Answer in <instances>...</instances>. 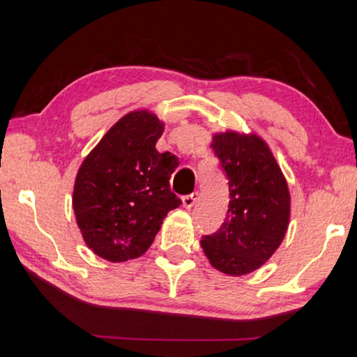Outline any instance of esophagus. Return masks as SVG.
<instances>
[{"label":"esophagus","mask_w":357,"mask_h":357,"mask_svg":"<svg viewBox=\"0 0 357 357\" xmlns=\"http://www.w3.org/2000/svg\"><path fill=\"white\" fill-rule=\"evenodd\" d=\"M197 200H198V192H192L189 195L183 197V204L185 208H192Z\"/></svg>","instance_id":"1"}]
</instances>
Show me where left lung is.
<instances>
[{"label":"left lung","instance_id":"8db88e82","mask_svg":"<svg viewBox=\"0 0 357 357\" xmlns=\"http://www.w3.org/2000/svg\"><path fill=\"white\" fill-rule=\"evenodd\" d=\"M229 189L225 222L202 238L209 263L228 275H244L263 266L279 249L289 222V190L263 138L238 132L213 137Z\"/></svg>","mask_w":357,"mask_h":357}]
</instances>
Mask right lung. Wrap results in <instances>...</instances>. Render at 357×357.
<instances>
[{
    "label": "right lung",
    "mask_w": 357,
    "mask_h": 357,
    "mask_svg": "<svg viewBox=\"0 0 357 357\" xmlns=\"http://www.w3.org/2000/svg\"><path fill=\"white\" fill-rule=\"evenodd\" d=\"M164 123L148 110L121 118L78 168L72 208L84 243L112 263L142 257L181 204L170 189L174 155L155 143Z\"/></svg>",
    "instance_id": "obj_1"
}]
</instances>
